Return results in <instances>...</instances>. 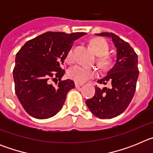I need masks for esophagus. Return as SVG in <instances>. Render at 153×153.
<instances>
[{"mask_svg": "<svg viewBox=\"0 0 153 153\" xmlns=\"http://www.w3.org/2000/svg\"><path fill=\"white\" fill-rule=\"evenodd\" d=\"M83 86V84L82 83H75V86L76 88H79L80 86Z\"/></svg>", "mask_w": 153, "mask_h": 153, "instance_id": "34e87169", "label": "esophagus"}]
</instances>
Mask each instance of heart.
Masks as SVG:
<instances>
[{"instance_id":"obj_1","label":"heart","mask_w":153,"mask_h":153,"mask_svg":"<svg viewBox=\"0 0 153 153\" xmlns=\"http://www.w3.org/2000/svg\"><path fill=\"white\" fill-rule=\"evenodd\" d=\"M91 45L97 56L100 58L99 62L102 66H108L111 60L106 56L109 52V44L105 40L102 38H95L91 40ZM67 60L72 62L74 60V47H71L67 54ZM69 78L72 79L76 83H84L86 80L95 77L97 71L95 69L86 67L84 65L76 64L70 67L67 71Z\"/></svg>"}]
</instances>
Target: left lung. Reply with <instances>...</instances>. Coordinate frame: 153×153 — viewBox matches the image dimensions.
Returning a JSON list of instances; mask_svg holds the SVG:
<instances>
[{
  "mask_svg": "<svg viewBox=\"0 0 153 153\" xmlns=\"http://www.w3.org/2000/svg\"><path fill=\"white\" fill-rule=\"evenodd\" d=\"M108 36L117 47V62L105 77L99 79L100 84L110 83L109 88L101 90L96 86L95 95L86 101L91 113L100 119H111L126 110L134 96L139 76L138 56L127 42L113 33H96Z\"/></svg>",
  "mask_w": 153,
  "mask_h": 153,
  "instance_id": "obj_1",
  "label": "left lung"
}]
</instances>
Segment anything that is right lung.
<instances>
[{
  "label": "right lung",
  "mask_w": 153,
  "mask_h": 153,
  "mask_svg": "<svg viewBox=\"0 0 153 153\" xmlns=\"http://www.w3.org/2000/svg\"><path fill=\"white\" fill-rule=\"evenodd\" d=\"M85 33L46 32L28 40L17 53L13 70L15 93L25 111L36 119L53 117L67 94L75 87L71 79L61 80V68L74 40ZM60 82L54 88L50 79Z\"/></svg>",
  "instance_id": "right-lung-1"
}]
</instances>
